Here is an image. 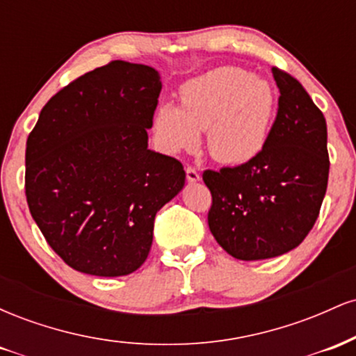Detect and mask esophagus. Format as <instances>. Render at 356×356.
Here are the masks:
<instances>
[{
	"label": "esophagus",
	"mask_w": 356,
	"mask_h": 356,
	"mask_svg": "<svg viewBox=\"0 0 356 356\" xmlns=\"http://www.w3.org/2000/svg\"><path fill=\"white\" fill-rule=\"evenodd\" d=\"M186 177H187V181H189V182H199V181H201V175H199V172L194 169V167H187Z\"/></svg>",
	"instance_id": "obj_1"
}]
</instances>
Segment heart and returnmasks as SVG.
<instances>
[{
    "label": "heart",
    "instance_id": "b5f03b06",
    "mask_svg": "<svg viewBox=\"0 0 356 356\" xmlns=\"http://www.w3.org/2000/svg\"><path fill=\"white\" fill-rule=\"evenodd\" d=\"M181 108L155 110L154 134L167 152L195 149L199 130H207V149L222 164H246L266 145L275 93L264 79L234 67H220L187 80Z\"/></svg>",
    "mask_w": 356,
    "mask_h": 356
}]
</instances>
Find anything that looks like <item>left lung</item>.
Segmentation results:
<instances>
[{"instance_id":"8db88e82","label":"left lung","mask_w":356,"mask_h":356,"mask_svg":"<svg viewBox=\"0 0 356 356\" xmlns=\"http://www.w3.org/2000/svg\"><path fill=\"white\" fill-rule=\"evenodd\" d=\"M280 100L264 149L238 167L204 170L209 229L236 259L284 254L316 222L328 186L326 120L296 79L273 68Z\"/></svg>"}]
</instances>
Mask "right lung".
I'll return each mask as SVG.
<instances>
[{
  "label": "right lung",
  "mask_w": 356,
  "mask_h": 356,
  "mask_svg": "<svg viewBox=\"0 0 356 356\" xmlns=\"http://www.w3.org/2000/svg\"><path fill=\"white\" fill-rule=\"evenodd\" d=\"M161 90L152 67L110 61L53 95L28 136V207L76 271L113 277L140 268L155 214L182 191L181 162L147 144Z\"/></svg>",
  "instance_id": "1"
}]
</instances>
